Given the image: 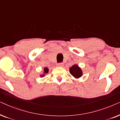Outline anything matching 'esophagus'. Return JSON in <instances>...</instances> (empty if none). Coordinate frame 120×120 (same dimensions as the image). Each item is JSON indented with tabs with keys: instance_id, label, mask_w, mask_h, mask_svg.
<instances>
[{
	"instance_id": "1",
	"label": "esophagus",
	"mask_w": 120,
	"mask_h": 120,
	"mask_svg": "<svg viewBox=\"0 0 120 120\" xmlns=\"http://www.w3.org/2000/svg\"><path fill=\"white\" fill-rule=\"evenodd\" d=\"M63 65H64L63 63H59L57 64V66L58 67H63Z\"/></svg>"
}]
</instances>
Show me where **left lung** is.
Returning a JSON list of instances; mask_svg holds the SVG:
<instances>
[{
    "mask_svg": "<svg viewBox=\"0 0 120 120\" xmlns=\"http://www.w3.org/2000/svg\"><path fill=\"white\" fill-rule=\"evenodd\" d=\"M69 70L70 74L75 78H80V77L82 76V74L81 69L78 67V65L76 64L74 65L71 67H70Z\"/></svg>",
    "mask_w": 120,
    "mask_h": 120,
    "instance_id": "left-lung-1",
    "label": "left lung"
}]
</instances>
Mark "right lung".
<instances>
[{"instance_id":"right-lung-1","label":"right lung","mask_w":120,"mask_h":120,"mask_svg":"<svg viewBox=\"0 0 120 120\" xmlns=\"http://www.w3.org/2000/svg\"><path fill=\"white\" fill-rule=\"evenodd\" d=\"M44 73H48V71H49V69H48V68H44ZM44 76V75H41V77H42V76Z\"/></svg>"}]
</instances>
